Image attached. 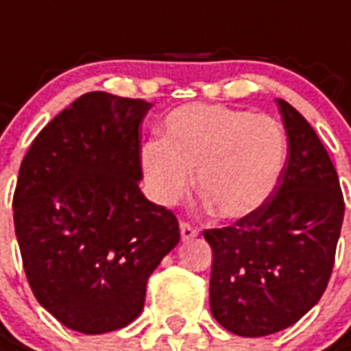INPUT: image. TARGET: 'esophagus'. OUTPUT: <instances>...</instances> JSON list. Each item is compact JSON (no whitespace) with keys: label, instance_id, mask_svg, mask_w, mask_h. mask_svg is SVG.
Here are the masks:
<instances>
[{"label":"esophagus","instance_id":"34e87169","mask_svg":"<svg viewBox=\"0 0 351 351\" xmlns=\"http://www.w3.org/2000/svg\"><path fill=\"white\" fill-rule=\"evenodd\" d=\"M180 235H182V241H191L193 237H197V229L193 228L188 221H182L180 223Z\"/></svg>","mask_w":351,"mask_h":351}]
</instances>
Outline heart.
Returning <instances> with one entry per match:
<instances>
[{
  "label": "heart",
  "instance_id": "1",
  "mask_svg": "<svg viewBox=\"0 0 351 351\" xmlns=\"http://www.w3.org/2000/svg\"><path fill=\"white\" fill-rule=\"evenodd\" d=\"M286 158L287 135L276 118L206 103L173 110L163 141L146 143L141 152L160 203H178L197 171L199 195L229 220L248 216L271 197Z\"/></svg>",
  "mask_w": 351,
  "mask_h": 351
}]
</instances>
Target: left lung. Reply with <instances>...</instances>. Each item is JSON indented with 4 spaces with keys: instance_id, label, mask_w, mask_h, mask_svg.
<instances>
[{
    "instance_id": "8db88e82",
    "label": "left lung",
    "mask_w": 351,
    "mask_h": 351,
    "mask_svg": "<svg viewBox=\"0 0 351 351\" xmlns=\"http://www.w3.org/2000/svg\"><path fill=\"white\" fill-rule=\"evenodd\" d=\"M276 101L289 141L276 188L258 210L203 231L214 254L210 312L239 337L282 331L319 301L344 220L329 154L304 116Z\"/></svg>"
}]
</instances>
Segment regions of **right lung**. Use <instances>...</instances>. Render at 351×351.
Here are the masks:
<instances>
[{
  "label": "right lung",
  "instance_id": "obj_1",
  "mask_svg": "<svg viewBox=\"0 0 351 351\" xmlns=\"http://www.w3.org/2000/svg\"><path fill=\"white\" fill-rule=\"evenodd\" d=\"M143 99L88 92L52 118L20 163L14 231L35 299L84 335L131 324L146 280L180 241L138 180Z\"/></svg>",
  "mask_w": 351,
  "mask_h": 351
}]
</instances>
